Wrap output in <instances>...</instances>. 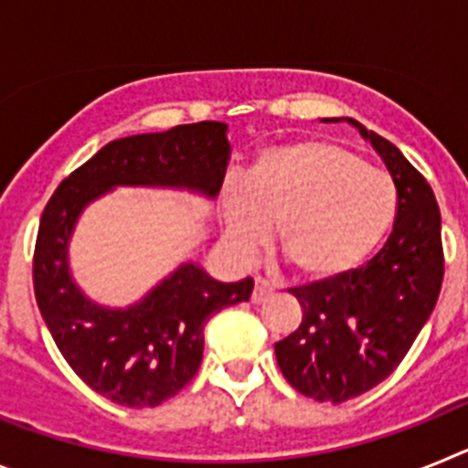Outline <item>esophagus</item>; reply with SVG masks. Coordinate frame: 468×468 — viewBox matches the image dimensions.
<instances>
[{"mask_svg":"<svg viewBox=\"0 0 468 468\" xmlns=\"http://www.w3.org/2000/svg\"><path fill=\"white\" fill-rule=\"evenodd\" d=\"M271 292H274V285H271L270 281H264L258 276V279H255V291H253V295H250V300H253L255 304H260V302L267 300Z\"/></svg>","mask_w":468,"mask_h":468,"instance_id":"1","label":"esophagus"}]
</instances>
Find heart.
I'll return each mask as SVG.
<instances>
[{
    "label": "heart",
    "mask_w": 468,
    "mask_h": 468,
    "mask_svg": "<svg viewBox=\"0 0 468 468\" xmlns=\"http://www.w3.org/2000/svg\"><path fill=\"white\" fill-rule=\"evenodd\" d=\"M218 206L237 250L262 246L276 225V246L295 274L328 283L361 270L387 241L399 189L356 152L307 140L260 152L246 180L222 183Z\"/></svg>",
    "instance_id": "heart-1"
}]
</instances>
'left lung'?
Returning a JSON list of instances; mask_svg holds the SVG:
<instances>
[{"mask_svg":"<svg viewBox=\"0 0 468 468\" xmlns=\"http://www.w3.org/2000/svg\"><path fill=\"white\" fill-rule=\"evenodd\" d=\"M325 122L356 128L399 189V215L382 250L345 279L291 288L302 324L274 345L292 388L321 403H345L387 379L417 340L443 283V246L436 197L399 147L356 119Z\"/></svg>","mask_w":468,"mask_h":468,"instance_id":"left-lung-1","label":"left lung"}]
</instances>
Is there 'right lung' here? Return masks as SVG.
<instances>
[{
	"instance_id": "1",
	"label": "right lung",
	"mask_w": 468,
	"mask_h": 468,
	"mask_svg": "<svg viewBox=\"0 0 468 468\" xmlns=\"http://www.w3.org/2000/svg\"><path fill=\"white\" fill-rule=\"evenodd\" d=\"M229 126L198 122L112 140L53 192L35 248V297L58 349L93 391L154 408L189 384L204 358V324L250 300L253 279H213L194 260L126 307L101 304L77 283L69 246L81 213L117 187L173 189L213 201L225 180Z\"/></svg>"
}]
</instances>
